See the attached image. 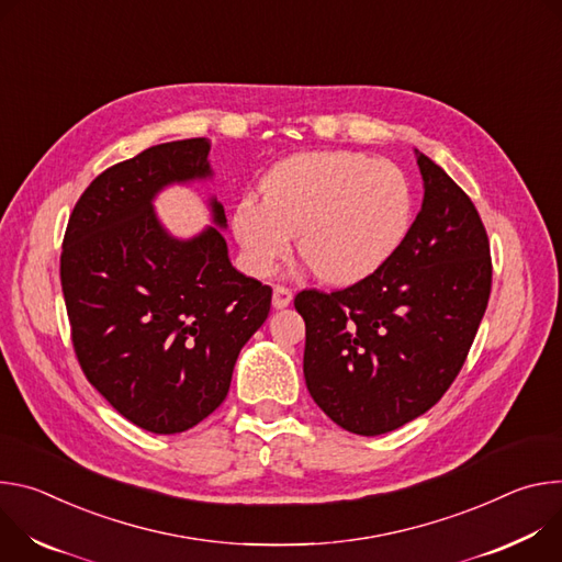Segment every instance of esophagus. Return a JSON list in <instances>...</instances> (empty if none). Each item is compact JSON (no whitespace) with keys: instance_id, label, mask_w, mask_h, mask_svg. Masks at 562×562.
Masks as SVG:
<instances>
[{"instance_id":"1","label":"esophagus","mask_w":562,"mask_h":562,"mask_svg":"<svg viewBox=\"0 0 562 562\" xmlns=\"http://www.w3.org/2000/svg\"><path fill=\"white\" fill-rule=\"evenodd\" d=\"M292 303V290L285 288V285H274V292H272V305L277 310H283Z\"/></svg>"}]
</instances>
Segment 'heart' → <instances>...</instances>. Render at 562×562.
Wrapping results in <instances>:
<instances>
[{
	"mask_svg": "<svg viewBox=\"0 0 562 562\" xmlns=\"http://www.w3.org/2000/svg\"><path fill=\"white\" fill-rule=\"evenodd\" d=\"M263 201L245 196L232 229L255 274L266 277L290 252L317 279L348 285L380 270L413 225V190L389 160L319 151L279 160L261 180Z\"/></svg>",
	"mask_w": 562,
	"mask_h": 562,
	"instance_id": "b5f03b06",
	"label": "heart"
}]
</instances>
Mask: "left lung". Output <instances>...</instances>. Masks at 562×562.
Returning <instances> with one entry per match:
<instances>
[{
    "mask_svg": "<svg viewBox=\"0 0 562 562\" xmlns=\"http://www.w3.org/2000/svg\"><path fill=\"white\" fill-rule=\"evenodd\" d=\"M417 154L424 201L406 240L372 274L294 296L303 375L341 428L382 435L440 402L464 366L491 294L486 229L471 199Z\"/></svg>",
    "mask_w": 562,
    "mask_h": 562,
    "instance_id": "obj_1",
    "label": "left lung"
}]
</instances>
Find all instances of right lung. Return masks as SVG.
<instances>
[{
    "mask_svg": "<svg viewBox=\"0 0 562 562\" xmlns=\"http://www.w3.org/2000/svg\"><path fill=\"white\" fill-rule=\"evenodd\" d=\"M207 138L173 140L102 171L74 207L59 257L71 341L91 386L136 426L171 435L227 397L240 348L270 313L272 288L240 274L221 229L192 238L154 212L167 184L212 176Z\"/></svg>",
    "mask_w": 562,
    "mask_h": 562,
    "instance_id": "obj_1",
    "label": "right lung"
}]
</instances>
